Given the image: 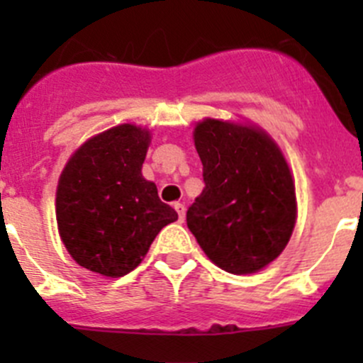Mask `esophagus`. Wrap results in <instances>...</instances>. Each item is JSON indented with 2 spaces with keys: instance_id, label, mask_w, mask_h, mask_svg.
<instances>
[{
  "instance_id": "obj_1",
  "label": "esophagus",
  "mask_w": 363,
  "mask_h": 363,
  "mask_svg": "<svg viewBox=\"0 0 363 363\" xmlns=\"http://www.w3.org/2000/svg\"><path fill=\"white\" fill-rule=\"evenodd\" d=\"M174 208H175V211H177V214H179V223H184V218H186V208H184V205L179 203V202H175V203H174Z\"/></svg>"
}]
</instances>
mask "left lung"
<instances>
[{"label": "left lung", "instance_id": "left-lung-1", "mask_svg": "<svg viewBox=\"0 0 363 363\" xmlns=\"http://www.w3.org/2000/svg\"><path fill=\"white\" fill-rule=\"evenodd\" d=\"M205 188L188 228L207 258L237 276L269 267L296 223L291 168L277 142L251 121L205 117L193 130Z\"/></svg>", "mask_w": 363, "mask_h": 363}]
</instances>
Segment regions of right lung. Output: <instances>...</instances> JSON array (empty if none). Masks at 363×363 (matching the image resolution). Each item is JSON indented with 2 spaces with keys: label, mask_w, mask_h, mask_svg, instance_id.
<instances>
[{
  "label": "right lung",
  "mask_w": 363,
  "mask_h": 363,
  "mask_svg": "<svg viewBox=\"0 0 363 363\" xmlns=\"http://www.w3.org/2000/svg\"><path fill=\"white\" fill-rule=\"evenodd\" d=\"M151 131L124 123L87 138L69 156L56 189L61 242L84 269L126 276L161 228L177 221L158 188L142 175Z\"/></svg>",
  "instance_id": "1"
}]
</instances>
